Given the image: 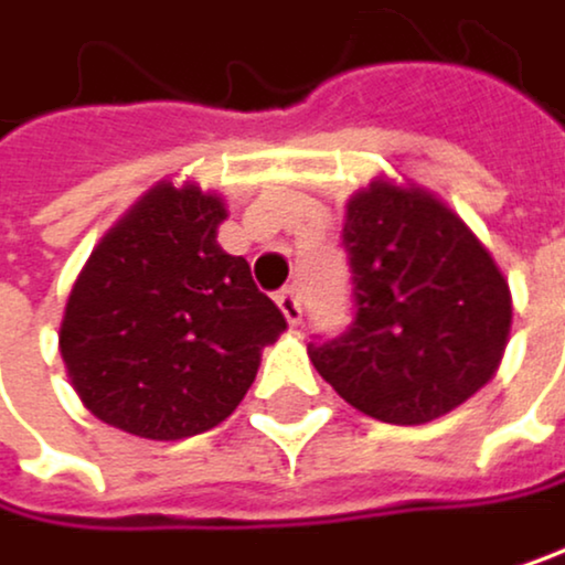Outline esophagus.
Here are the masks:
<instances>
[{"label": "esophagus", "mask_w": 565, "mask_h": 565, "mask_svg": "<svg viewBox=\"0 0 565 565\" xmlns=\"http://www.w3.org/2000/svg\"><path fill=\"white\" fill-rule=\"evenodd\" d=\"M277 308L285 311V319H288L291 326H298V322H301V298H298V288H280V291H277Z\"/></svg>", "instance_id": "obj_1"}]
</instances>
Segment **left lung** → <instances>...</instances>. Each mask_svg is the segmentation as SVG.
Here are the masks:
<instances>
[{
	"label": "left lung",
	"mask_w": 565,
	"mask_h": 565,
	"mask_svg": "<svg viewBox=\"0 0 565 565\" xmlns=\"http://www.w3.org/2000/svg\"><path fill=\"white\" fill-rule=\"evenodd\" d=\"M353 326L308 356L370 418L425 425L498 374L511 288L477 233L436 191L374 178L347 202Z\"/></svg>",
	"instance_id": "obj_1"
}]
</instances>
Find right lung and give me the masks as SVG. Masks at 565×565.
<instances>
[{"label":"right lung","mask_w":565,"mask_h":565,"mask_svg":"<svg viewBox=\"0 0 565 565\" xmlns=\"http://www.w3.org/2000/svg\"><path fill=\"white\" fill-rule=\"evenodd\" d=\"M226 199L160 181L98 239L61 319L82 405L140 439H188L226 422L288 329L249 264L218 246Z\"/></svg>","instance_id":"add662e5"}]
</instances>
